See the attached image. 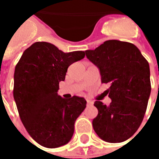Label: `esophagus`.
I'll return each mask as SVG.
<instances>
[{
	"label": "esophagus",
	"mask_w": 159,
	"mask_h": 159,
	"mask_svg": "<svg viewBox=\"0 0 159 159\" xmlns=\"http://www.w3.org/2000/svg\"><path fill=\"white\" fill-rule=\"evenodd\" d=\"M87 106H92L93 105V102L92 101H90V100H87Z\"/></svg>",
	"instance_id": "obj_1"
}]
</instances>
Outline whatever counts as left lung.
<instances>
[{
	"label": "left lung",
	"instance_id": "8db88e82",
	"mask_svg": "<svg viewBox=\"0 0 159 159\" xmlns=\"http://www.w3.org/2000/svg\"><path fill=\"white\" fill-rule=\"evenodd\" d=\"M86 56L100 70L102 83H108L109 106L95 102L98 115L92 120L102 140L120 143L135 133L143 121L151 92L148 61L134 44L107 40Z\"/></svg>",
	"mask_w": 159,
	"mask_h": 159
}]
</instances>
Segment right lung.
Wrapping results in <instances>:
<instances>
[{"label": "right lung", "mask_w": 159, "mask_h": 159, "mask_svg": "<svg viewBox=\"0 0 159 159\" xmlns=\"http://www.w3.org/2000/svg\"><path fill=\"white\" fill-rule=\"evenodd\" d=\"M84 57V51L64 53L50 43L36 42L16 64L13 96L19 115L29 134L43 147L68 143L75 121L86 108L83 97L57 95L68 67Z\"/></svg>", "instance_id": "right-lung-1"}]
</instances>
